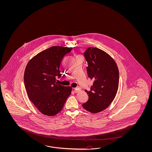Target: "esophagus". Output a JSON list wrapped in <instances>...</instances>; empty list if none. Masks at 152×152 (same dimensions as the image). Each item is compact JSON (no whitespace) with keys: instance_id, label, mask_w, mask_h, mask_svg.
Wrapping results in <instances>:
<instances>
[{"instance_id":"34e87169","label":"esophagus","mask_w":152,"mask_h":152,"mask_svg":"<svg viewBox=\"0 0 152 152\" xmlns=\"http://www.w3.org/2000/svg\"><path fill=\"white\" fill-rule=\"evenodd\" d=\"M80 90L79 88H72V91L74 93H77Z\"/></svg>"}]
</instances>
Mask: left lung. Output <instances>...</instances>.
I'll return each instance as SVG.
<instances>
[{"instance_id": "left-lung-1", "label": "left lung", "mask_w": 152, "mask_h": 152, "mask_svg": "<svg viewBox=\"0 0 152 152\" xmlns=\"http://www.w3.org/2000/svg\"><path fill=\"white\" fill-rule=\"evenodd\" d=\"M88 64V77L94 80L88 101L83 107L92 113L105 110L114 99L119 87V73L115 61L105 52L88 47L83 53Z\"/></svg>"}]
</instances>
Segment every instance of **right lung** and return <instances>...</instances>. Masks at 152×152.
I'll return each mask as SVG.
<instances>
[{"mask_svg": "<svg viewBox=\"0 0 152 152\" xmlns=\"http://www.w3.org/2000/svg\"><path fill=\"white\" fill-rule=\"evenodd\" d=\"M72 48L53 46L42 51L29 61L24 83L29 100L43 114L54 116L64 106L72 88L56 82L60 78V66L64 56Z\"/></svg>", "mask_w": 152, "mask_h": 152, "instance_id": "add662e5", "label": "right lung"}]
</instances>
